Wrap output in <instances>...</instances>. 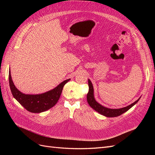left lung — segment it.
<instances>
[{
  "mask_svg": "<svg viewBox=\"0 0 155 155\" xmlns=\"http://www.w3.org/2000/svg\"><path fill=\"white\" fill-rule=\"evenodd\" d=\"M88 83L89 89H88V92L87 95V100L88 105H90L94 110L97 111L98 113H100V114L104 115L106 117H116L124 114V112L127 111L129 109H130L131 107L137 104L140 98V97L138 100L134 101L133 104H130L125 107L121 108V109H109V108H107L101 105V104H99V103H97L96 101L94 96L93 85L90 79H88Z\"/></svg>",
  "mask_w": 155,
  "mask_h": 155,
  "instance_id": "obj_1",
  "label": "left lung"
}]
</instances>
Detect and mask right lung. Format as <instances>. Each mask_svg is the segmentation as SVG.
Masks as SVG:
<instances>
[{
	"label": "right lung",
	"mask_w": 155,
	"mask_h": 155,
	"mask_svg": "<svg viewBox=\"0 0 155 155\" xmlns=\"http://www.w3.org/2000/svg\"><path fill=\"white\" fill-rule=\"evenodd\" d=\"M70 79L64 80L52 90L41 94H25L18 91L14 85L10 70L9 71V83L13 96L27 110L33 113H40L53 107L58 103L64 85Z\"/></svg>",
	"instance_id": "obj_1"
}]
</instances>
